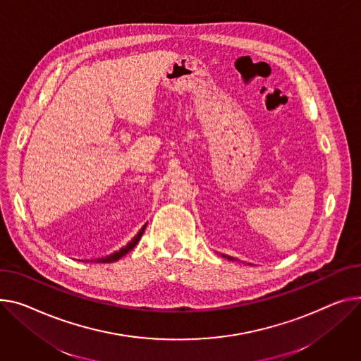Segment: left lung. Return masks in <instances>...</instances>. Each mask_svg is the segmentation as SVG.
Masks as SVG:
<instances>
[{
    "label": "left lung",
    "instance_id": "left-lung-1",
    "mask_svg": "<svg viewBox=\"0 0 361 361\" xmlns=\"http://www.w3.org/2000/svg\"><path fill=\"white\" fill-rule=\"evenodd\" d=\"M224 257H225V258H228L229 261H235V258H233V257H229V255H224Z\"/></svg>",
    "mask_w": 361,
    "mask_h": 361
}]
</instances>
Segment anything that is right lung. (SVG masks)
I'll use <instances>...</instances> for the list:
<instances>
[{
	"label": "right lung",
	"mask_w": 361,
	"mask_h": 361,
	"mask_svg": "<svg viewBox=\"0 0 361 361\" xmlns=\"http://www.w3.org/2000/svg\"><path fill=\"white\" fill-rule=\"evenodd\" d=\"M145 228L147 226H143V228H140V231L130 239V241L125 245V247H122L120 248L118 251H116V252H113V254H110V255H107V257H102V258H97L95 259V262H114V261H117V259H120L122 258L123 255H126L129 251H132L135 247H136V244L139 243V239L142 238V233L145 232ZM91 262H92V259H91Z\"/></svg>",
	"instance_id": "1"
}]
</instances>
